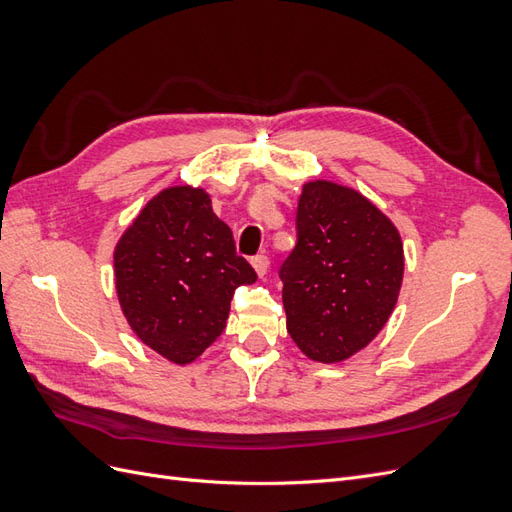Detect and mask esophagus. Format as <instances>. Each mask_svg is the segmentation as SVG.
<instances>
[{
    "instance_id": "1",
    "label": "esophagus",
    "mask_w": 512,
    "mask_h": 512,
    "mask_svg": "<svg viewBox=\"0 0 512 512\" xmlns=\"http://www.w3.org/2000/svg\"><path fill=\"white\" fill-rule=\"evenodd\" d=\"M252 267H254V271H256L258 277H265L267 271H269V258L262 256V254L256 256V258H252Z\"/></svg>"
}]
</instances>
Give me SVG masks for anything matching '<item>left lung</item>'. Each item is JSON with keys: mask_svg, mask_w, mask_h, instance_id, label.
<instances>
[{"mask_svg": "<svg viewBox=\"0 0 512 512\" xmlns=\"http://www.w3.org/2000/svg\"><path fill=\"white\" fill-rule=\"evenodd\" d=\"M297 232L280 271L288 333L307 359L342 363L391 318L404 243L367 196L329 179L303 183Z\"/></svg>", "mask_w": 512, "mask_h": 512, "instance_id": "1", "label": "left lung"}]
</instances>
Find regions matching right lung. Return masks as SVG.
Here are the masks:
<instances>
[{"mask_svg": "<svg viewBox=\"0 0 512 512\" xmlns=\"http://www.w3.org/2000/svg\"><path fill=\"white\" fill-rule=\"evenodd\" d=\"M123 318L141 342L190 365L226 327L230 299L256 282L203 185H168L121 232L113 252Z\"/></svg>", "mask_w": 512, "mask_h": 512, "instance_id": "obj_1", "label": "right lung"}]
</instances>
